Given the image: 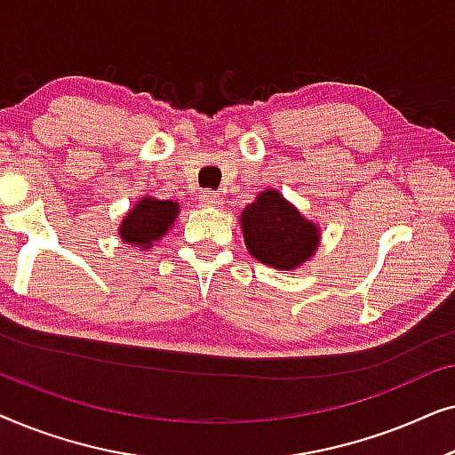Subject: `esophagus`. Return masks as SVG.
<instances>
[{
    "label": "esophagus",
    "instance_id": "esophagus-1",
    "mask_svg": "<svg viewBox=\"0 0 455 455\" xmlns=\"http://www.w3.org/2000/svg\"><path fill=\"white\" fill-rule=\"evenodd\" d=\"M198 198H201L203 207H220L221 204V195L215 190H203Z\"/></svg>",
    "mask_w": 455,
    "mask_h": 455
}]
</instances>
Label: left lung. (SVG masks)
Here are the masks:
<instances>
[{
    "instance_id": "8db88e82",
    "label": "left lung",
    "mask_w": 455,
    "mask_h": 455,
    "mask_svg": "<svg viewBox=\"0 0 455 455\" xmlns=\"http://www.w3.org/2000/svg\"><path fill=\"white\" fill-rule=\"evenodd\" d=\"M240 220L248 252L275 269L302 265L319 244L315 223L304 220L275 190L260 192Z\"/></svg>"
}]
</instances>
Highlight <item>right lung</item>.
I'll use <instances>...</instances> for the list:
<instances>
[{
    "label": "right lung",
    "mask_w": 455,
    "mask_h": 455,
    "mask_svg": "<svg viewBox=\"0 0 455 455\" xmlns=\"http://www.w3.org/2000/svg\"><path fill=\"white\" fill-rule=\"evenodd\" d=\"M178 211V204L173 201H157V198L148 196L142 198L122 221V240L145 248L153 246V242L159 240L176 220Z\"/></svg>",
    "instance_id": "right-lung-1"
}]
</instances>
